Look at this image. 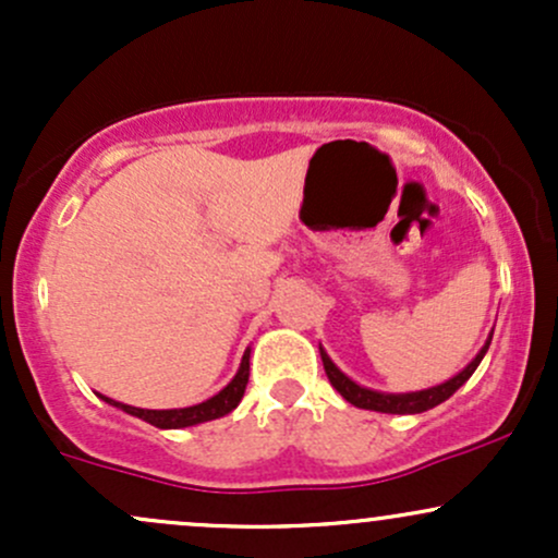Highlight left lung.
<instances>
[{
	"mask_svg": "<svg viewBox=\"0 0 558 558\" xmlns=\"http://www.w3.org/2000/svg\"><path fill=\"white\" fill-rule=\"evenodd\" d=\"M490 338H493V332L488 336V341H485L483 349L477 351L475 360L466 364L462 373L453 375L451 380L440 383V386H433L425 390H412V393H380V390L364 388V386H360V383L351 380L349 375H343L341 369L332 364L330 356L325 354L323 345H319V356H323L325 375H328L330 386L336 388L345 401L354 403V407L369 409V412H383V414H420V412H427V409L438 407V403H444L446 399H451V396L457 393V390L462 388L466 380H470L472 373L477 369V364L483 362L485 351H488Z\"/></svg>",
	"mask_w": 558,
	"mask_h": 558,
	"instance_id": "1",
	"label": "left lung"
}]
</instances>
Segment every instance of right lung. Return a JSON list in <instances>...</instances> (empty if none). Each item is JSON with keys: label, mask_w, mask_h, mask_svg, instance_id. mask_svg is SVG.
<instances>
[{"label": "right lung", "mask_w": 558, "mask_h": 558, "mask_svg": "<svg viewBox=\"0 0 558 558\" xmlns=\"http://www.w3.org/2000/svg\"><path fill=\"white\" fill-rule=\"evenodd\" d=\"M248 354H252V351L246 349L239 373H235L233 380H230L228 386L220 390V393H215L213 399H207L202 403H194V407L138 409V407H128V403H120L114 399H107V396H101V399H105L107 403H112V407L123 409V412H128V414H133V417L149 422V425L159 427V430H181V427L202 425V422H209V420H220V417H226V414L233 412V409L239 407L243 399V390H246V383H248Z\"/></svg>", "instance_id": "obj_1"}]
</instances>
